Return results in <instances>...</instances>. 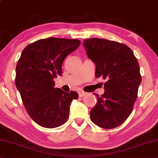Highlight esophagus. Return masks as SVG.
<instances>
[{
	"label": "esophagus",
	"mask_w": 158,
	"mask_h": 158,
	"mask_svg": "<svg viewBox=\"0 0 158 158\" xmlns=\"http://www.w3.org/2000/svg\"><path fill=\"white\" fill-rule=\"evenodd\" d=\"M86 92H83V91H79V96L80 97V98H82L83 96H85V95H86Z\"/></svg>",
	"instance_id": "esophagus-1"
}]
</instances>
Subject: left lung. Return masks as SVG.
<instances>
[{
  "label": "left lung",
  "mask_w": 158,
  "mask_h": 158,
  "mask_svg": "<svg viewBox=\"0 0 158 158\" xmlns=\"http://www.w3.org/2000/svg\"><path fill=\"white\" fill-rule=\"evenodd\" d=\"M83 45L96 65V77L106 79L105 92L90 110V118L103 129L121 125L133 110L142 81L138 60L127 45L106 39L90 38Z\"/></svg>",
  "instance_id": "obj_1"
}]
</instances>
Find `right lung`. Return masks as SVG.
<instances>
[{
  "instance_id": "obj_1",
  "label": "right lung",
  "mask_w": 158,
  "mask_h": 158,
  "mask_svg": "<svg viewBox=\"0 0 158 158\" xmlns=\"http://www.w3.org/2000/svg\"><path fill=\"white\" fill-rule=\"evenodd\" d=\"M80 43L77 39L50 37L23 50L16 67V87L29 116L41 127L53 129L68 120L70 105L79 94L55 88L53 79L61 76L64 59Z\"/></svg>"
}]
</instances>
